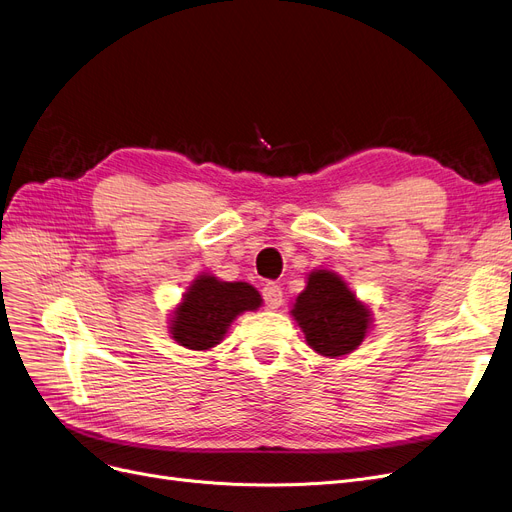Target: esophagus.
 I'll use <instances>...</instances> for the list:
<instances>
[{
    "instance_id": "obj_1",
    "label": "esophagus",
    "mask_w": 512,
    "mask_h": 512,
    "mask_svg": "<svg viewBox=\"0 0 512 512\" xmlns=\"http://www.w3.org/2000/svg\"><path fill=\"white\" fill-rule=\"evenodd\" d=\"M262 298H264V304H267L269 309H279L281 302H283V292H281L279 285L267 283L262 288Z\"/></svg>"
}]
</instances>
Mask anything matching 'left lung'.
<instances>
[{"instance_id":"obj_1","label":"left lung","mask_w":512,"mask_h":512,"mask_svg":"<svg viewBox=\"0 0 512 512\" xmlns=\"http://www.w3.org/2000/svg\"><path fill=\"white\" fill-rule=\"evenodd\" d=\"M306 342L323 357L353 353L370 330L372 313L332 271H313L292 309Z\"/></svg>"}]
</instances>
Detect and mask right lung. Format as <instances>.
Instances as JSON below:
<instances>
[{
    "mask_svg": "<svg viewBox=\"0 0 512 512\" xmlns=\"http://www.w3.org/2000/svg\"><path fill=\"white\" fill-rule=\"evenodd\" d=\"M260 302V294L250 283L199 275L176 306L170 334L191 351H208L224 338L237 315L256 311Z\"/></svg>",
    "mask_w": 512,
    "mask_h": 512,
    "instance_id": "1",
    "label": "right lung"
}]
</instances>
